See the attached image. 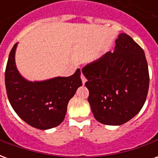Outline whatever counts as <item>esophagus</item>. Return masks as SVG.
Instances as JSON below:
<instances>
[{"mask_svg":"<svg viewBox=\"0 0 158 158\" xmlns=\"http://www.w3.org/2000/svg\"><path fill=\"white\" fill-rule=\"evenodd\" d=\"M81 80H82V83L85 85L86 82V79H85V76L83 75V74H81Z\"/></svg>","mask_w":158,"mask_h":158,"instance_id":"esophagus-1","label":"esophagus"}]
</instances>
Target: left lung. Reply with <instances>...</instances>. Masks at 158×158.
<instances>
[{"mask_svg": "<svg viewBox=\"0 0 158 158\" xmlns=\"http://www.w3.org/2000/svg\"><path fill=\"white\" fill-rule=\"evenodd\" d=\"M115 42V52H106L82 70L93 115L106 125H121L138 114L149 89L143 49L124 33Z\"/></svg>", "mask_w": 158, "mask_h": 158, "instance_id": "1", "label": "left lung"}]
</instances>
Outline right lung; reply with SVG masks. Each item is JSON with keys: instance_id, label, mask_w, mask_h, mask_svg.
Segmentation results:
<instances>
[{"instance_id": "add662e5", "label": "right lung", "mask_w": 158, "mask_h": 158, "mask_svg": "<svg viewBox=\"0 0 158 158\" xmlns=\"http://www.w3.org/2000/svg\"><path fill=\"white\" fill-rule=\"evenodd\" d=\"M9 54L5 72L6 94L16 113L36 129H52L64 120L69 100L82 85L80 69L69 77H55L42 81H29L17 69L16 49Z\"/></svg>"}]
</instances>
